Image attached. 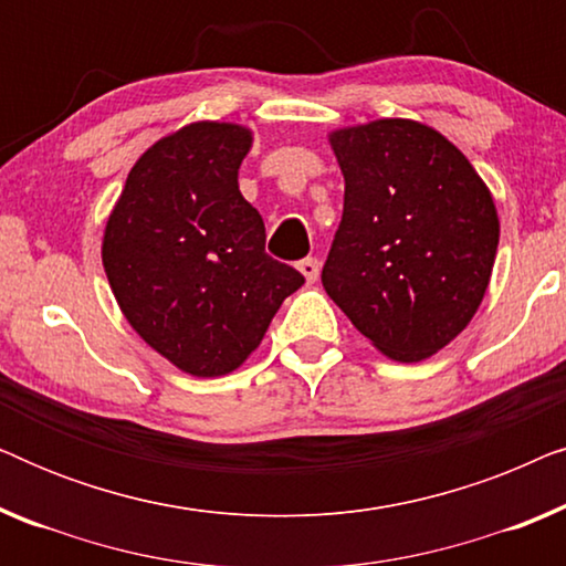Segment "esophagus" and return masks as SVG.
<instances>
[{"instance_id": "34e87169", "label": "esophagus", "mask_w": 566, "mask_h": 566, "mask_svg": "<svg viewBox=\"0 0 566 566\" xmlns=\"http://www.w3.org/2000/svg\"><path fill=\"white\" fill-rule=\"evenodd\" d=\"M298 270H301V275L306 277V283H314L316 277H319V262H316L314 258L301 260V262H298Z\"/></svg>"}]
</instances>
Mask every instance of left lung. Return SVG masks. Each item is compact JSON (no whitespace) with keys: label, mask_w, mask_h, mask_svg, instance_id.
I'll list each match as a JSON object with an SVG mask.
<instances>
[{"label":"left lung","mask_w":566,"mask_h":566,"mask_svg":"<svg viewBox=\"0 0 566 566\" xmlns=\"http://www.w3.org/2000/svg\"><path fill=\"white\" fill-rule=\"evenodd\" d=\"M327 138L345 208L324 291L378 353L420 363L459 337L482 304L497 206L459 146L420 120L378 118Z\"/></svg>","instance_id":"8db88e82"}]
</instances>
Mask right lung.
I'll return each instance as SVG.
<instances>
[{
    "label": "right lung",
    "instance_id": "right-lung-1",
    "mask_svg": "<svg viewBox=\"0 0 566 566\" xmlns=\"http://www.w3.org/2000/svg\"><path fill=\"white\" fill-rule=\"evenodd\" d=\"M252 128L196 120L130 167L103 231V268L123 316L196 378L237 370L304 275L268 258L265 223L239 192Z\"/></svg>",
    "mask_w": 566,
    "mask_h": 566
}]
</instances>
